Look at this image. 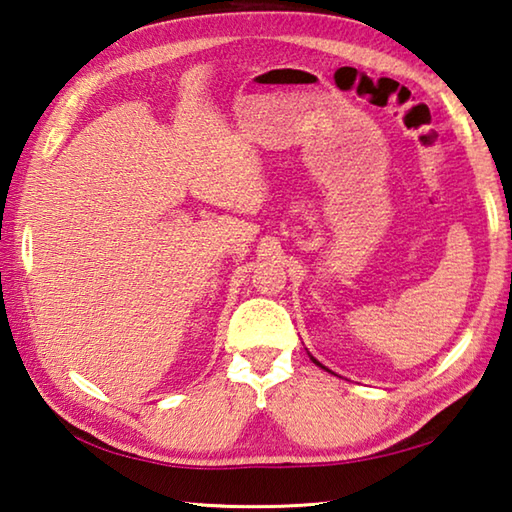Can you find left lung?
<instances>
[{
	"label": "left lung",
	"mask_w": 512,
	"mask_h": 512,
	"mask_svg": "<svg viewBox=\"0 0 512 512\" xmlns=\"http://www.w3.org/2000/svg\"><path fill=\"white\" fill-rule=\"evenodd\" d=\"M311 360H313V362H315V365H318V367H322V365H320V362H318V360H315L313 356H311ZM322 369H324V367H322Z\"/></svg>",
	"instance_id": "obj_1"
}]
</instances>
